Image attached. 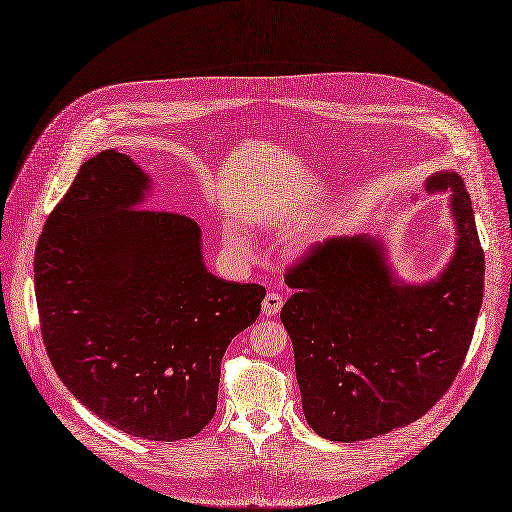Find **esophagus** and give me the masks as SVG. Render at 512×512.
Listing matches in <instances>:
<instances>
[{"instance_id": "esophagus-1", "label": "esophagus", "mask_w": 512, "mask_h": 512, "mask_svg": "<svg viewBox=\"0 0 512 512\" xmlns=\"http://www.w3.org/2000/svg\"><path fill=\"white\" fill-rule=\"evenodd\" d=\"M282 303H284V299H282V295H278V293H268L265 295V299H263V303H261V311L265 316H276L278 311L282 309Z\"/></svg>"}]
</instances>
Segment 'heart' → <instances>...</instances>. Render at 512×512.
I'll list each match as a JSON object with an SVG mask.
<instances>
[{"mask_svg":"<svg viewBox=\"0 0 512 512\" xmlns=\"http://www.w3.org/2000/svg\"><path fill=\"white\" fill-rule=\"evenodd\" d=\"M232 240H234V242H236V244H238V242H240V238H238V236H236V234H234V236H232Z\"/></svg>","mask_w":512,"mask_h":512,"instance_id":"1","label":"heart"}]
</instances>
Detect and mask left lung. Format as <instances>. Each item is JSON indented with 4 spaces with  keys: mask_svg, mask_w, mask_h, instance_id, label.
Wrapping results in <instances>:
<instances>
[{
    "mask_svg": "<svg viewBox=\"0 0 512 512\" xmlns=\"http://www.w3.org/2000/svg\"><path fill=\"white\" fill-rule=\"evenodd\" d=\"M452 188L458 247L435 282L397 284L376 240L316 242L286 270L295 288L280 311L295 349L309 427L330 441H362L425 416L462 368L483 301L485 257L471 196Z\"/></svg>",
    "mask_w": 512,
    "mask_h": 512,
    "instance_id": "left-lung-1",
    "label": "left lung"
}]
</instances>
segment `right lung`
Listing matches in <instances>:
<instances>
[{
    "label": "right lung",
    "mask_w": 512,
    "mask_h": 512,
    "mask_svg": "<svg viewBox=\"0 0 512 512\" xmlns=\"http://www.w3.org/2000/svg\"><path fill=\"white\" fill-rule=\"evenodd\" d=\"M146 188L121 152L83 163L37 240L35 299L66 389L123 433L177 441L209 425L221 358L265 288L207 272L194 219L131 209Z\"/></svg>",
    "instance_id": "1"
}]
</instances>
